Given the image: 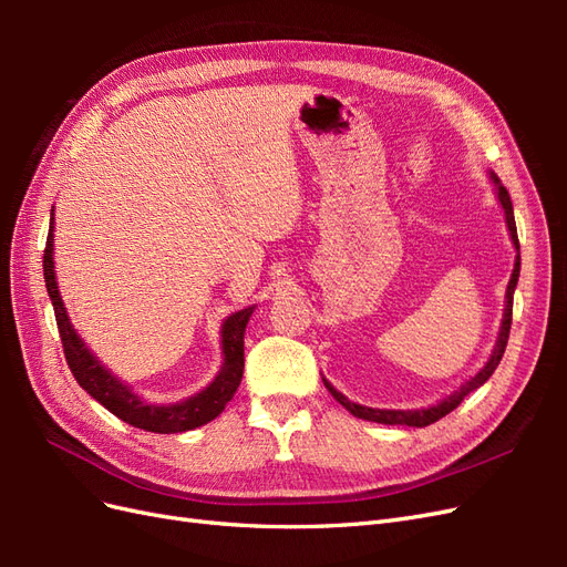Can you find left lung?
Here are the masks:
<instances>
[{
    "instance_id": "1",
    "label": "left lung",
    "mask_w": 567,
    "mask_h": 567,
    "mask_svg": "<svg viewBox=\"0 0 567 567\" xmlns=\"http://www.w3.org/2000/svg\"><path fill=\"white\" fill-rule=\"evenodd\" d=\"M494 184H496V196H499V203L504 208V215H506V225H508V231H511V238H513V246H516V250H520V244H518V231H516V219H513V203H511V196L506 188L499 184V179L494 177ZM518 277H520V252L516 257V267H513V274H511V281H508V290H506V310H504V321H502V331H499V340H496V348L489 357V362L480 369L471 381L463 383L456 392H452L447 400H442L440 404L435 406H427V409H414V411H392V409H371V406H362V404H354L350 402L346 394H340L329 381H323V385L329 388V392L336 398V402H340L342 406H346L352 416L357 419H364V421H375V423H385V425H414V427H423V425H431L435 421H440L442 416H447L450 411H454L463 398L466 394H471L473 390H477L480 385H483L489 375L494 373V369L499 367L502 357H504V350H506V342H508V333H511V319H513V290H516L518 286Z\"/></svg>"
}]
</instances>
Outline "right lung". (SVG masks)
<instances>
[{"label":"right lung","instance_id":"add662e5","mask_svg":"<svg viewBox=\"0 0 567 567\" xmlns=\"http://www.w3.org/2000/svg\"><path fill=\"white\" fill-rule=\"evenodd\" d=\"M54 210H51V221H49V234H47V246H44V284H47V293L51 298V305H54V315H56V326L61 333V346L68 369L73 371L75 381L80 383L82 390H87L92 398L104 404L111 414H115L120 421H125L134 427H142V431L148 433H184V431H194V427L213 421L225 411L227 402L234 398L236 388L241 385L244 379V333H246V323L252 315V307L241 312H234L227 317L225 326H221V352H225V364H221V371L217 373V379L200 390L194 398H188L179 404H169V406H156L142 402L136 394L125 385L120 383L111 371L99 364V359L84 348V342L75 333V329L68 321L65 307L59 296V286L54 277Z\"/></svg>","mask_w":567,"mask_h":567}]
</instances>
